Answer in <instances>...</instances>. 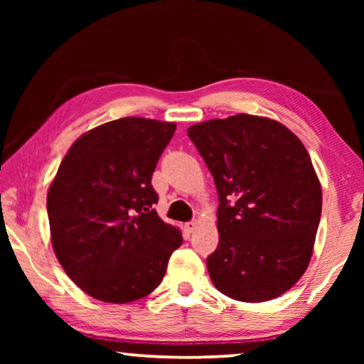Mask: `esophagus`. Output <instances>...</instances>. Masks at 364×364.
Wrapping results in <instances>:
<instances>
[{"label":"esophagus","instance_id":"obj_1","mask_svg":"<svg viewBox=\"0 0 364 364\" xmlns=\"http://www.w3.org/2000/svg\"><path fill=\"white\" fill-rule=\"evenodd\" d=\"M196 226H197L196 221H188V223L184 225V228H186V231H188V232H193V231L196 230Z\"/></svg>","mask_w":364,"mask_h":364}]
</instances>
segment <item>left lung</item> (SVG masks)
Here are the masks:
<instances>
[{
	"label": "left lung",
	"mask_w": 364,
	"mask_h": 364,
	"mask_svg": "<svg viewBox=\"0 0 364 364\" xmlns=\"http://www.w3.org/2000/svg\"><path fill=\"white\" fill-rule=\"evenodd\" d=\"M218 193L213 286L234 300L267 301L287 292L310 263L321 184L305 146L264 117L239 114L188 128Z\"/></svg>",
	"instance_id": "obj_1"
}]
</instances>
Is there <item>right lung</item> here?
<instances>
[{
    "instance_id": "1",
    "label": "right lung",
    "mask_w": 364,
    "mask_h": 364,
    "mask_svg": "<svg viewBox=\"0 0 364 364\" xmlns=\"http://www.w3.org/2000/svg\"><path fill=\"white\" fill-rule=\"evenodd\" d=\"M175 123L125 117L72 144L48 191L54 254L91 297L128 304L162 282L181 232L154 208L151 180Z\"/></svg>"
}]
</instances>
